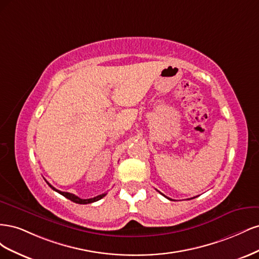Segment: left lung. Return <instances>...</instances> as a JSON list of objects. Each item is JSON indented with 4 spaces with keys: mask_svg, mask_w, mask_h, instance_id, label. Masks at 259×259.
Masks as SVG:
<instances>
[{
    "mask_svg": "<svg viewBox=\"0 0 259 259\" xmlns=\"http://www.w3.org/2000/svg\"><path fill=\"white\" fill-rule=\"evenodd\" d=\"M164 197H165V195H164ZM165 198H167V197H165ZM167 199H169V198H167ZM170 200V199H169Z\"/></svg>",
    "mask_w": 259,
    "mask_h": 259,
    "instance_id": "8db88e82",
    "label": "left lung"
}]
</instances>
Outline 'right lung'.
<instances>
[{"mask_svg":"<svg viewBox=\"0 0 259 259\" xmlns=\"http://www.w3.org/2000/svg\"><path fill=\"white\" fill-rule=\"evenodd\" d=\"M46 183H48V182H46ZM48 185L52 188L53 190H55L56 192L60 193L61 195H64L65 198H67V199H69V200H71L72 202L77 203V204H89V203L96 202V201H98V200H100V199H103V198L105 197V195L107 194V193L99 194V195H97V197H95V198H92V199H81V198L76 197V195H74V194H72V193H69V192H62V191H60V190H57L56 188H54L50 183H48Z\"/></svg>","mask_w":259,"mask_h":259,"instance_id":"obj_1","label":"right lung"}]
</instances>
